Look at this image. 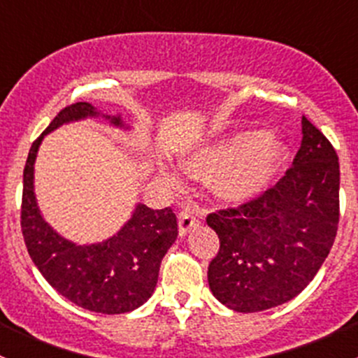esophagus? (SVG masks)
Listing matches in <instances>:
<instances>
[{"mask_svg":"<svg viewBox=\"0 0 358 358\" xmlns=\"http://www.w3.org/2000/svg\"><path fill=\"white\" fill-rule=\"evenodd\" d=\"M197 216L194 215L192 211H180L178 213V234L180 237L187 236V234L190 232V230L194 229V227H197Z\"/></svg>","mask_w":358,"mask_h":358,"instance_id":"esophagus-1","label":"esophagus"}]
</instances>
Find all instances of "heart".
Here are the masks:
<instances>
[{
  "instance_id": "1",
  "label": "heart",
  "mask_w": 358,
  "mask_h": 358,
  "mask_svg": "<svg viewBox=\"0 0 358 358\" xmlns=\"http://www.w3.org/2000/svg\"><path fill=\"white\" fill-rule=\"evenodd\" d=\"M287 156L282 140L270 131H244L211 143L185 162L190 175L213 178L211 190L220 201H249L279 173ZM171 180V176L164 175Z\"/></svg>"
}]
</instances>
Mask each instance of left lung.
I'll use <instances>...</instances> for the list:
<instances>
[{
	"label": "left lung",
	"instance_id": "8db88e82",
	"mask_svg": "<svg viewBox=\"0 0 358 358\" xmlns=\"http://www.w3.org/2000/svg\"><path fill=\"white\" fill-rule=\"evenodd\" d=\"M292 168L262 197L208 216L220 251L208 268L213 296L252 313L291 301L333 248L339 222V162L329 140L303 115Z\"/></svg>",
	"mask_w": 358,
	"mask_h": 358
}]
</instances>
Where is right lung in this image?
Wrapping results in <instances>:
<instances>
[{
    "mask_svg": "<svg viewBox=\"0 0 358 358\" xmlns=\"http://www.w3.org/2000/svg\"><path fill=\"white\" fill-rule=\"evenodd\" d=\"M99 117L112 128L133 129L121 114H103L92 103L78 102L60 110L32 143L24 168L20 218L29 256L50 286L81 308L117 315L133 312L152 296L162 258L178 236L175 213L136 202L128 222L109 239L78 244L46 222L34 192V164L43 138L69 122Z\"/></svg>",
    "mask_w": 358,
    "mask_h": 358,
    "instance_id": "right-lung-1",
    "label": "right lung"
}]
</instances>
